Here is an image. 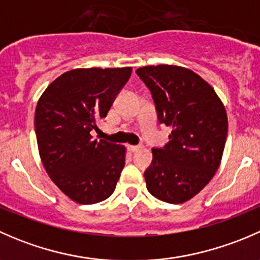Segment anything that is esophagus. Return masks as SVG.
<instances>
[{"label":"esophagus","instance_id":"34e87169","mask_svg":"<svg viewBox=\"0 0 260 260\" xmlns=\"http://www.w3.org/2000/svg\"><path fill=\"white\" fill-rule=\"evenodd\" d=\"M140 148H141V146H132V145L128 146V149H129V152H137Z\"/></svg>","mask_w":260,"mask_h":260}]
</instances>
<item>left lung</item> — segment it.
Wrapping results in <instances>:
<instances>
[{
    "mask_svg": "<svg viewBox=\"0 0 260 260\" xmlns=\"http://www.w3.org/2000/svg\"><path fill=\"white\" fill-rule=\"evenodd\" d=\"M149 89L159 123L172 128L164 148L152 149L147 190L158 200L182 204L214 177L228 136V117L214 88L192 70L176 65L136 70Z\"/></svg>",
    "mask_w": 260,
    "mask_h": 260,
    "instance_id": "8db88e82",
    "label": "left lung"
}]
</instances>
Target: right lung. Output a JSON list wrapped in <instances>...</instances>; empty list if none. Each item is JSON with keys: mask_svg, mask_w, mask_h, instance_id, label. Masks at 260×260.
<instances>
[{"mask_svg": "<svg viewBox=\"0 0 260 260\" xmlns=\"http://www.w3.org/2000/svg\"><path fill=\"white\" fill-rule=\"evenodd\" d=\"M132 68L74 69L56 78L35 111L39 153L52 182L73 201L95 204L113 193L124 167L125 147L93 140Z\"/></svg>", "mask_w": 260, "mask_h": 260, "instance_id": "add662e5", "label": "right lung"}]
</instances>
